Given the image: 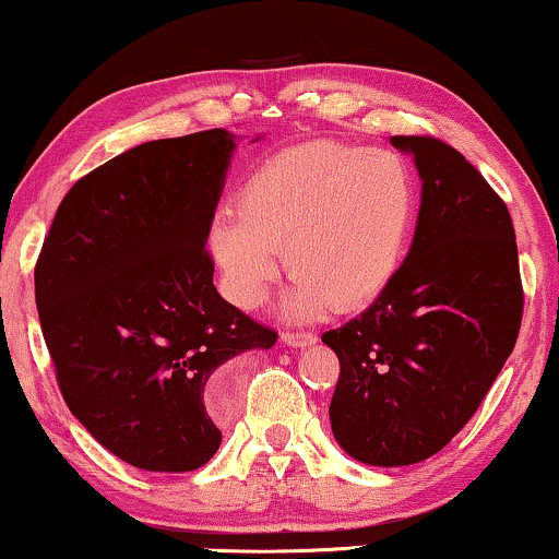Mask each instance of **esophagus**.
<instances>
[{
  "mask_svg": "<svg viewBox=\"0 0 559 559\" xmlns=\"http://www.w3.org/2000/svg\"><path fill=\"white\" fill-rule=\"evenodd\" d=\"M281 341H284L288 348H307V345H314L317 337L312 332H281Z\"/></svg>",
  "mask_w": 559,
  "mask_h": 559,
  "instance_id": "esophagus-1",
  "label": "esophagus"
}]
</instances>
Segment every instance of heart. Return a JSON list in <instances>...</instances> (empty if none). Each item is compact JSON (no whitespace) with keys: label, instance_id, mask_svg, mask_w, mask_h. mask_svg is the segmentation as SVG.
<instances>
[{"label":"heart","instance_id":"b5f03b06","mask_svg":"<svg viewBox=\"0 0 559 559\" xmlns=\"http://www.w3.org/2000/svg\"><path fill=\"white\" fill-rule=\"evenodd\" d=\"M418 190L407 162L361 146L304 144L252 169L237 193V214L209 227V252L224 294L255 309L278 275L294 273L288 314L358 312L386 292L405 260Z\"/></svg>","mask_w":559,"mask_h":559}]
</instances>
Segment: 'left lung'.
I'll return each instance as SVG.
<instances>
[{"label":"left lung","mask_w":559,"mask_h":559,"mask_svg":"<svg viewBox=\"0 0 559 559\" xmlns=\"http://www.w3.org/2000/svg\"><path fill=\"white\" fill-rule=\"evenodd\" d=\"M390 141L423 180L413 245L386 292L322 335L341 361L332 436L371 467L418 464L447 447L503 369L524 314L500 195L443 141Z\"/></svg>","instance_id":"8db88e82"}]
</instances>
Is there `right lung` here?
Segmentation results:
<instances>
[{
    "label": "right lung",
    "mask_w": 559,
    "mask_h": 559,
    "mask_svg": "<svg viewBox=\"0 0 559 559\" xmlns=\"http://www.w3.org/2000/svg\"><path fill=\"white\" fill-rule=\"evenodd\" d=\"M235 146L211 129L92 169L63 195L35 263L63 402L131 467H203L222 443L211 381L278 337L214 286L206 237Z\"/></svg>",
    "instance_id": "add662e5"
}]
</instances>
